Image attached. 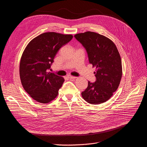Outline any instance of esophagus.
<instances>
[{
  "label": "esophagus",
  "instance_id": "obj_1",
  "mask_svg": "<svg viewBox=\"0 0 147 147\" xmlns=\"http://www.w3.org/2000/svg\"><path fill=\"white\" fill-rule=\"evenodd\" d=\"M67 78H68L69 79H70V80H73V79L74 80V79H75L77 77H73V76L68 75V76H67Z\"/></svg>",
  "mask_w": 147,
  "mask_h": 147
}]
</instances>
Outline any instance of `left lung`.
I'll return each mask as SVG.
<instances>
[{
	"label": "left lung",
	"instance_id": "left-lung-1",
	"mask_svg": "<svg viewBox=\"0 0 147 147\" xmlns=\"http://www.w3.org/2000/svg\"><path fill=\"white\" fill-rule=\"evenodd\" d=\"M74 37L86 49L89 63L96 69L95 82L88 81L81 95L89 104L105 102L116 91L121 80L122 62L118 50L111 40L96 32L87 31Z\"/></svg>",
	"mask_w": 147,
	"mask_h": 147
}]
</instances>
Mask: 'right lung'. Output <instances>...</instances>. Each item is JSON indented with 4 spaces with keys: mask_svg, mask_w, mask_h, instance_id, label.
Wrapping results in <instances>:
<instances>
[{
    "mask_svg": "<svg viewBox=\"0 0 147 147\" xmlns=\"http://www.w3.org/2000/svg\"><path fill=\"white\" fill-rule=\"evenodd\" d=\"M72 38L70 34L45 32L26 47L20 63V78L24 89L34 100L47 104L57 96L64 80L48 71L58 50Z\"/></svg>",
    "mask_w": 147,
    "mask_h": 147,
    "instance_id": "add662e5",
    "label": "right lung"
}]
</instances>
